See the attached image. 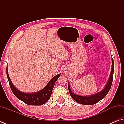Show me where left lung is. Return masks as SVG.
<instances>
[{
  "label": "left lung",
  "instance_id": "1",
  "mask_svg": "<svg viewBox=\"0 0 124 124\" xmlns=\"http://www.w3.org/2000/svg\"><path fill=\"white\" fill-rule=\"evenodd\" d=\"M114 73V61L112 58V68L110 75H109L108 81L106 84L105 87L100 92L94 94L93 95H88V96H81L78 94H76L72 92L70 88L69 83H68V88L71 97L73 98L76 102L80 104L83 105H93L97 103L100 100L102 99L106 96L107 93L110 90L112 83L113 81V76Z\"/></svg>",
  "mask_w": 124,
  "mask_h": 124
}]
</instances>
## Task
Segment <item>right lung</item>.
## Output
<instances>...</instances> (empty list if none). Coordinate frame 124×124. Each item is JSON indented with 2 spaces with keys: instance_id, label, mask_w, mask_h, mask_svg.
Masks as SVG:
<instances>
[{
  "instance_id": "add662e5",
  "label": "right lung",
  "mask_w": 124,
  "mask_h": 124,
  "mask_svg": "<svg viewBox=\"0 0 124 124\" xmlns=\"http://www.w3.org/2000/svg\"><path fill=\"white\" fill-rule=\"evenodd\" d=\"M6 74L11 89L13 94L18 99L29 105H41L45 104L50 98L55 83L60 76V74L56 75L51 79L45 87L38 92L33 93H27L21 92L14 86L8 75V66L6 67Z\"/></svg>"
}]
</instances>
